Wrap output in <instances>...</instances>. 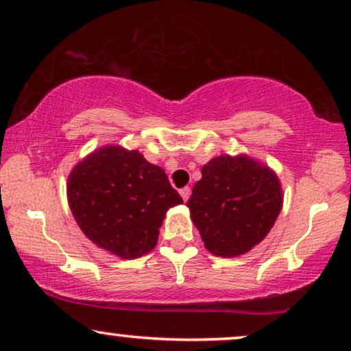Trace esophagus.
<instances>
[{"label": "esophagus", "instance_id": "obj_1", "mask_svg": "<svg viewBox=\"0 0 351 351\" xmlns=\"http://www.w3.org/2000/svg\"><path fill=\"white\" fill-rule=\"evenodd\" d=\"M180 194L182 197V200L187 202V200H189V197H191V187H182V189L180 191Z\"/></svg>", "mask_w": 351, "mask_h": 351}]
</instances>
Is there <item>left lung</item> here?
<instances>
[{
    "label": "left lung",
    "instance_id": "obj_1",
    "mask_svg": "<svg viewBox=\"0 0 351 351\" xmlns=\"http://www.w3.org/2000/svg\"><path fill=\"white\" fill-rule=\"evenodd\" d=\"M281 205L283 192L275 171L245 154L211 159L187 200L205 248L221 258L245 254L261 243Z\"/></svg>",
    "mask_w": 351,
    "mask_h": 351
}]
</instances>
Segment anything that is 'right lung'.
<instances>
[{
  "label": "right lung",
  "instance_id": "1",
  "mask_svg": "<svg viewBox=\"0 0 351 351\" xmlns=\"http://www.w3.org/2000/svg\"><path fill=\"white\" fill-rule=\"evenodd\" d=\"M66 195L87 239L122 259L154 250L167 210L182 204L160 167L121 146H103L79 162Z\"/></svg>",
  "mask_w": 351,
  "mask_h": 351
}]
</instances>
